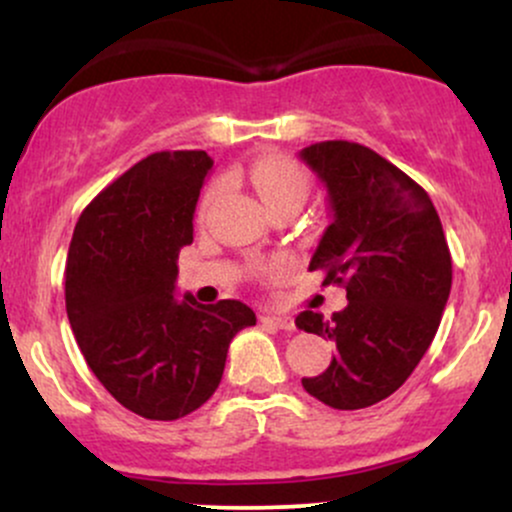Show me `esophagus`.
<instances>
[{
	"mask_svg": "<svg viewBox=\"0 0 512 512\" xmlns=\"http://www.w3.org/2000/svg\"><path fill=\"white\" fill-rule=\"evenodd\" d=\"M262 325H269V327H276V330H284V332H293L296 330V325H293V317L289 315H274V313H264L262 317Z\"/></svg>",
	"mask_w": 512,
	"mask_h": 512,
	"instance_id": "1",
	"label": "esophagus"
}]
</instances>
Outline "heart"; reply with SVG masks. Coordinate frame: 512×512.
Returning <instances> with one entry per match:
<instances>
[{
	"mask_svg": "<svg viewBox=\"0 0 512 512\" xmlns=\"http://www.w3.org/2000/svg\"><path fill=\"white\" fill-rule=\"evenodd\" d=\"M245 180L250 182L252 190L260 195L267 204V209L276 207L284 202L301 204L308 195V173L298 161L284 154H264L245 168ZM216 190H209L202 199V214L214 202Z\"/></svg>",
	"mask_w": 512,
	"mask_h": 512,
	"instance_id": "1",
	"label": "heart"
}]
</instances>
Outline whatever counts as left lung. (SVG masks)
<instances>
[{"label": "left lung", "mask_w": 512, "mask_h": 512, "mask_svg": "<svg viewBox=\"0 0 512 512\" xmlns=\"http://www.w3.org/2000/svg\"><path fill=\"white\" fill-rule=\"evenodd\" d=\"M301 158L332 209L308 269L344 286L349 301L332 320L296 317L298 330L337 344L303 387L332 409H366L402 387L436 337L452 286L448 240L424 187L368 146L320 142Z\"/></svg>", "instance_id": "obj_1"}]
</instances>
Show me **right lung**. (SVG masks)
I'll list each match as a JSON object with an SVG mask.
<instances>
[{
	"label": "right lung",
	"instance_id": "1",
	"mask_svg": "<svg viewBox=\"0 0 512 512\" xmlns=\"http://www.w3.org/2000/svg\"><path fill=\"white\" fill-rule=\"evenodd\" d=\"M207 151H158L134 163L76 221L64 272L67 317L88 368L122 407L175 421L214 395L228 344L257 317L245 303L175 298L178 255Z\"/></svg>",
	"mask_w": 512,
	"mask_h": 512
}]
</instances>
